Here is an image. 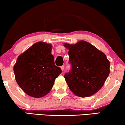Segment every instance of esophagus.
<instances>
[{
  "label": "esophagus",
  "mask_w": 125,
  "mask_h": 125,
  "mask_svg": "<svg viewBox=\"0 0 125 125\" xmlns=\"http://www.w3.org/2000/svg\"><path fill=\"white\" fill-rule=\"evenodd\" d=\"M61 69L62 71H63L64 69V66H62L61 67Z\"/></svg>",
  "instance_id": "1"
}]
</instances>
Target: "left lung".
Segmentation results:
<instances>
[{"mask_svg":"<svg viewBox=\"0 0 125 125\" xmlns=\"http://www.w3.org/2000/svg\"><path fill=\"white\" fill-rule=\"evenodd\" d=\"M63 45L69 50V61L72 66L70 72L64 76L69 89L81 97L95 94L110 74V63L106 55L84 40Z\"/></svg>","mask_w":125,"mask_h":125,"instance_id":"obj_1","label":"left lung"}]
</instances>
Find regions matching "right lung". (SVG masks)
<instances>
[{
  "label": "right lung",
  "instance_id": "obj_1",
  "mask_svg": "<svg viewBox=\"0 0 125 125\" xmlns=\"http://www.w3.org/2000/svg\"><path fill=\"white\" fill-rule=\"evenodd\" d=\"M52 44L36 42L20 55L14 66L17 83L25 94L40 98L51 91L56 78L62 73L51 54Z\"/></svg>",
  "mask_w": 125,
  "mask_h": 125
}]
</instances>
